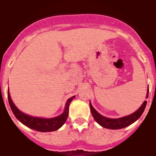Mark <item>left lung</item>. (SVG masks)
Returning <instances> with one entry per match:
<instances>
[{"instance_id":"1","label":"left lung","mask_w":156,"mask_h":156,"mask_svg":"<svg viewBox=\"0 0 156 156\" xmlns=\"http://www.w3.org/2000/svg\"><path fill=\"white\" fill-rule=\"evenodd\" d=\"M148 93H149V88L147 89V98H148ZM89 105H90L92 115H93V117L98 124H100L101 126L105 128H108V129H118L126 127V126H129L133 122H134L136 120H138L141 117L144 109H145L146 105H147V101L143 102L141 107L136 112H134V113H132L129 116L123 117V118H117V119H111V118H107L105 117H103V116H101L100 113L96 111L90 103H89Z\"/></svg>"}]
</instances>
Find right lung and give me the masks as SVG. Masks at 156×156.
<instances>
[{
  "instance_id": "1",
  "label": "right lung",
  "mask_w": 156,
  "mask_h": 156,
  "mask_svg": "<svg viewBox=\"0 0 156 156\" xmlns=\"http://www.w3.org/2000/svg\"><path fill=\"white\" fill-rule=\"evenodd\" d=\"M74 98L75 96L68 100V101L66 103L64 112L60 116H58V117L54 118L46 119V118H34V117H31V116L27 115V114L22 113L14 105L13 102L11 100L10 96H9V93L8 91L9 103L10 108L12 109V111H13V114L15 115V117L21 122L23 123L25 126H27L31 128V129H35V130L41 132L54 131V130L58 129V128H60L64 124V122L67 120V118H68V111H69V109H69V105H70L71 101H72Z\"/></svg>"
}]
</instances>
